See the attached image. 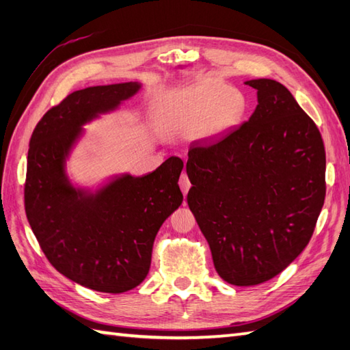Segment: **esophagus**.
Masks as SVG:
<instances>
[{
	"mask_svg": "<svg viewBox=\"0 0 350 350\" xmlns=\"http://www.w3.org/2000/svg\"><path fill=\"white\" fill-rule=\"evenodd\" d=\"M179 187H180V189H182V192H183V196H187L189 188H191V182H189V179H188V176L185 174V173L180 176Z\"/></svg>",
	"mask_w": 350,
	"mask_h": 350,
	"instance_id": "obj_1",
	"label": "esophagus"
}]
</instances>
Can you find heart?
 I'll return each mask as SVG.
<instances>
[{
    "label": "heart",
    "mask_w": 350,
    "mask_h": 350,
    "mask_svg": "<svg viewBox=\"0 0 350 350\" xmlns=\"http://www.w3.org/2000/svg\"><path fill=\"white\" fill-rule=\"evenodd\" d=\"M245 114V99L236 88L202 81L168 99L163 128L168 133H194L209 138L233 128Z\"/></svg>",
    "instance_id": "1"
}]
</instances>
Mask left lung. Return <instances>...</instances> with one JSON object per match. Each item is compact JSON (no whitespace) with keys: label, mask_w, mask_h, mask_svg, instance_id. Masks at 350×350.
I'll list each match as a JSON object with an SVG mask.
<instances>
[{"label":"left lung","mask_w":350,"mask_h":350,"mask_svg":"<svg viewBox=\"0 0 350 350\" xmlns=\"http://www.w3.org/2000/svg\"><path fill=\"white\" fill-rule=\"evenodd\" d=\"M258 105L250 120L211 144L189 147L188 206L233 286L282 272L307 247L325 203L321 132L287 88L251 79Z\"/></svg>","instance_id":"8db88e82"}]
</instances>
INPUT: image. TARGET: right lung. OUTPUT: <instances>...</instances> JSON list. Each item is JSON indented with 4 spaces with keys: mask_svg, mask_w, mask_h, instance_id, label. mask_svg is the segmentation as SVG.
<instances>
[{
    "mask_svg": "<svg viewBox=\"0 0 350 350\" xmlns=\"http://www.w3.org/2000/svg\"><path fill=\"white\" fill-rule=\"evenodd\" d=\"M137 83L88 87L46 111L33 131L24 188L25 213L48 262L64 277L103 293L144 281L154 237L183 202V161L171 156L153 173L123 176L98 194L70 187L64 156L79 126L138 92Z\"/></svg>",
    "mask_w": 350,
    "mask_h": 350,
    "instance_id": "1",
    "label": "right lung"
}]
</instances>
